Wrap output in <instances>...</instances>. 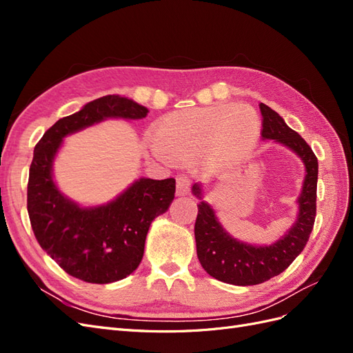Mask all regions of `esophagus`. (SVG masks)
Here are the masks:
<instances>
[{
  "mask_svg": "<svg viewBox=\"0 0 353 353\" xmlns=\"http://www.w3.org/2000/svg\"><path fill=\"white\" fill-rule=\"evenodd\" d=\"M191 179L187 175H179L176 178V194L178 196H187L190 193Z\"/></svg>",
  "mask_w": 353,
  "mask_h": 353,
  "instance_id": "1",
  "label": "esophagus"
}]
</instances>
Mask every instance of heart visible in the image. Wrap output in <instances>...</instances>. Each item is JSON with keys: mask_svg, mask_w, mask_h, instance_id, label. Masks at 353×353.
<instances>
[{"mask_svg": "<svg viewBox=\"0 0 353 353\" xmlns=\"http://www.w3.org/2000/svg\"><path fill=\"white\" fill-rule=\"evenodd\" d=\"M261 119L239 104L176 110L157 121L152 141L159 154L170 160L193 159L210 145L248 153L261 135Z\"/></svg>", "mask_w": 353, "mask_h": 353, "instance_id": "b5f03b06", "label": "heart"}]
</instances>
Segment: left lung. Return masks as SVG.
I'll use <instances>...</instances> for the list:
<instances>
[{
    "instance_id": "left-lung-1",
    "label": "left lung",
    "mask_w": 353,
    "mask_h": 353,
    "mask_svg": "<svg viewBox=\"0 0 353 353\" xmlns=\"http://www.w3.org/2000/svg\"><path fill=\"white\" fill-rule=\"evenodd\" d=\"M259 108L263 117L262 140H272L290 148L305 165L303 185L297 197L299 212L292 228L268 245L240 241L221 225L215 210L203 200L201 184H194L191 190L200 200L194 225L197 258L210 276L234 285L261 284L285 271L306 245L316 213V156L279 113L263 103Z\"/></svg>"
}]
</instances>
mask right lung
Listing matches in <instances>:
<instances>
[{
	"mask_svg": "<svg viewBox=\"0 0 353 353\" xmlns=\"http://www.w3.org/2000/svg\"><path fill=\"white\" fill-rule=\"evenodd\" d=\"M144 105L121 95H104L59 119L35 145L29 169L28 213L39 245L69 275L109 284L140 265L148 228L175 197V179L140 178L116 199L81 206L57 187L52 165L63 138L105 119H143Z\"/></svg>",
	"mask_w": 353,
	"mask_h": 353,
	"instance_id": "obj_1",
	"label": "right lung"
}]
</instances>
